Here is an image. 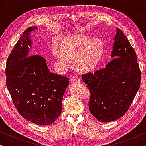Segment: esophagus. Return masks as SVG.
Listing matches in <instances>:
<instances>
[{
	"instance_id": "34e87169",
	"label": "esophagus",
	"mask_w": 146,
	"mask_h": 146,
	"mask_svg": "<svg viewBox=\"0 0 146 146\" xmlns=\"http://www.w3.org/2000/svg\"><path fill=\"white\" fill-rule=\"evenodd\" d=\"M70 80H71V82H74V83L80 82V78L78 76L77 74L73 75L71 77Z\"/></svg>"
}]
</instances>
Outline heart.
Returning <instances> with one entry per match:
<instances>
[{
  "mask_svg": "<svg viewBox=\"0 0 146 146\" xmlns=\"http://www.w3.org/2000/svg\"><path fill=\"white\" fill-rule=\"evenodd\" d=\"M60 50L55 48L54 54L60 60L68 63L76 57V62L82 70H90L97 65L103 52V44L100 40L92 38L84 34L72 35L62 40Z\"/></svg>",
  "mask_w": 146,
  "mask_h": 146,
  "instance_id": "heart-1",
  "label": "heart"
}]
</instances>
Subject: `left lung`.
<instances>
[{"mask_svg": "<svg viewBox=\"0 0 146 146\" xmlns=\"http://www.w3.org/2000/svg\"><path fill=\"white\" fill-rule=\"evenodd\" d=\"M116 31L112 60L104 68L82 75L90 92V111L102 122L122 117L140 86L141 72L135 52L123 32L118 28Z\"/></svg>", "mask_w": 146, "mask_h": 146, "instance_id": "left-lung-1", "label": "left lung"}]
</instances>
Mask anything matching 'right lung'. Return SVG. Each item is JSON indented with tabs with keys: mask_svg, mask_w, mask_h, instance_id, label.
Segmentation results:
<instances>
[{
	"mask_svg": "<svg viewBox=\"0 0 146 146\" xmlns=\"http://www.w3.org/2000/svg\"><path fill=\"white\" fill-rule=\"evenodd\" d=\"M37 29H26L14 46L7 61L6 83L20 114L36 124L46 125L60 115L63 95L70 82L68 78L50 72L41 56H30V34Z\"/></svg>",
	"mask_w": 146,
	"mask_h": 146,
	"instance_id": "1",
	"label": "right lung"
}]
</instances>
